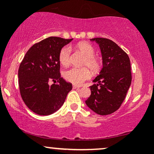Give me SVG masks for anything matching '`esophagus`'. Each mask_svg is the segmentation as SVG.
I'll return each mask as SVG.
<instances>
[{
    "instance_id": "1",
    "label": "esophagus",
    "mask_w": 154,
    "mask_h": 154,
    "mask_svg": "<svg viewBox=\"0 0 154 154\" xmlns=\"http://www.w3.org/2000/svg\"><path fill=\"white\" fill-rule=\"evenodd\" d=\"M80 87L79 86H77V85H73V88L74 89H78V88H79Z\"/></svg>"
}]
</instances>
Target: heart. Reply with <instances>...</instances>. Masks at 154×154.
<instances>
[{
  "mask_svg": "<svg viewBox=\"0 0 154 154\" xmlns=\"http://www.w3.org/2000/svg\"><path fill=\"white\" fill-rule=\"evenodd\" d=\"M75 48L85 56L82 62V68H72L63 72L65 79L75 85H81L91 77L90 70L93 73H97L101 68V61L95 55V51L91 44L86 42H80L76 44ZM72 51L69 46H64L59 51V59L63 66H69L71 63ZM90 70H89V69Z\"/></svg>",
  "mask_w": 154,
  "mask_h": 154,
  "instance_id": "b5f03b06",
  "label": "heart"
}]
</instances>
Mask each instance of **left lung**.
Segmentation results:
<instances>
[{"label": "left lung", "mask_w": 154, "mask_h": 154, "mask_svg": "<svg viewBox=\"0 0 154 154\" xmlns=\"http://www.w3.org/2000/svg\"><path fill=\"white\" fill-rule=\"evenodd\" d=\"M99 45L103 68L93 79L91 95L85 103L100 115L111 114L119 109L131 85L132 75L128 55L117 44L107 38L91 39Z\"/></svg>", "instance_id": "1"}]
</instances>
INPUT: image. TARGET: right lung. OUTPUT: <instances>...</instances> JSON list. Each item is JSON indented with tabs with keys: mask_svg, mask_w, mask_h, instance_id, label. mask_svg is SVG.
Masks as SVG:
<instances>
[{
	"mask_svg": "<svg viewBox=\"0 0 154 154\" xmlns=\"http://www.w3.org/2000/svg\"><path fill=\"white\" fill-rule=\"evenodd\" d=\"M72 40L58 37L44 39L28 50L21 62L18 72L21 96L35 114L45 116L56 112L72 89V83L61 77L59 59L60 50ZM51 81L54 82L51 86Z\"/></svg>",
	"mask_w": 154,
	"mask_h": 154,
	"instance_id": "right-lung-1",
	"label": "right lung"
}]
</instances>
